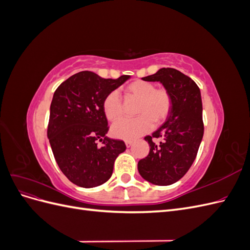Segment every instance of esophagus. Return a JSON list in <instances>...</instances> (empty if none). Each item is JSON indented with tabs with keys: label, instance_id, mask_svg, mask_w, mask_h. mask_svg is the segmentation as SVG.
<instances>
[{
	"label": "esophagus",
	"instance_id": "34e87169",
	"mask_svg": "<svg viewBox=\"0 0 250 250\" xmlns=\"http://www.w3.org/2000/svg\"><path fill=\"white\" fill-rule=\"evenodd\" d=\"M125 144H126V147L129 148V147L132 145V144H133V142H132V141H126Z\"/></svg>",
	"mask_w": 250,
	"mask_h": 250
}]
</instances>
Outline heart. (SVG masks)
Returning a JSON list of instances; mask_svg holds the SVG:
<instances>
[{
	"mask_svg": "<svg viewBox=\"0 0 250 250\" xmlns=\"http://www.w3.org/2000/svg\"><path fill=\"white\" fill-rule=\"evenodd\" d=\"M126 98L138 100L135 107L137 118L124 119L112 126L115 138L132 141L149 132L153 123L158 125L167 119L172 110V95L167 88L155 87L153 82L135 80L124 88ZM103 111L110 122L122 118L124 106L118 93L110 92L103 100Z\"/></svg>",
	"mask_w": 250,
	"mask_h": 250,
	"instance_id": "heart-1",
	"label": "heart"
}]
</instances>
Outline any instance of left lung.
Wrapping results in <instances>:
<instances>
[{
  "label": "left lung",
  "instance_id": "1",
  "mask_svg": "<svg viewBox=\"0 0 250 250\" xmlns=\"http://www.w3.org/2000/svg\"><path fill=\"white\" fill-rule=\"evenodd\" d=\"M142 79L162 82L172 95L173 105L167 121L145 137L150 151L138 169L149 183L170 186L188 171L198 152L204 131L200 89L194 80L172 67Z\"/></svg>",
  "mask_w": 250,
  "mask_h": 250
}]
</instances>
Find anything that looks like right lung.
Listing matches in <instances>:
<instances>
[{
  "label": "right lung",
  "mask_w": 250,
  "mask_h": 250,
  "mask_svg": "<svg viewBox=\"0 0 250 250\" xmlns=\"http://www.w3.org/2000/svg\"><path fill=\"white\" fill-rule=\"evenodd\" d=\"M127 79L129 75L105 79L82 71L55 90L47 134L59 169L74 185L94 188L106 183L116 158L125 151L123 141L105 137L109 126L102 104Z\"/></svg>",
  "instance_id": "add662e5"
}]
</instances>
